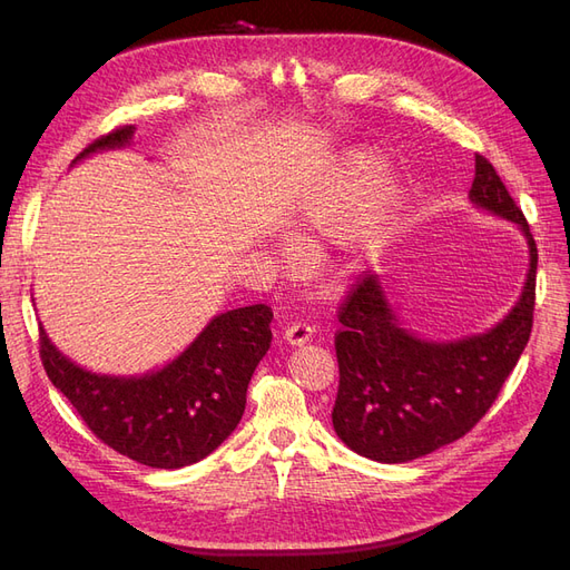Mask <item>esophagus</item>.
I'll list each match as a JSON object with an SVG mask.
<instances>
[{"mask_svg":"<svg viewBox=\"0 0 570 570\" xmlns=\"http://www.w3.org/2000/svg\"><path fill=\"white\" fill-rule=\"evenodd\" d=\"M312 335H314V327L308 325V323H292V325L285 327L283 340L287 344H292V347H302L304 342L312 340Z\"/></svg>","mask_w":570,"mask_h":570,"instance_id":"esophagus-1","label":"esophagus"}]
</instances>
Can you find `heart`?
<instances>
[{
	"label": "heart",
	"instance_id": "heart-1",
	"mask_svg": "<svg viewBox=\"0 0 570 570\" xmlns=\"http://www.w3.org/2000/svg\"><path fill=\"white\" fill-rule=\"evenodd\" d=\"M358 206V243L366 249L381 247L402 212V183L390 170H383V161L375 154L354 149L344 154L327 195L306 206L292 237L297 243H306L314 235L331 237L347 226Z\"/></svg>",
	"mask_w": 570,
	"mask_h": 570
}]
</instances>
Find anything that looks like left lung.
<instances>
[{"instance_id":"obj_1","label":"left lung","mask_w":570,"mask_h":570,"mask_svg":"<svg viewBox=\"0 0 570 570\" xmlns=\"http://www.w3.org/2000/svg\"><path fill=\"white\" fill-rule=\"evenodd\" d=\"M480 212L511 220L528 245V273L509 314L485 333L428 340L404 327L383 275H368L340 308V390L333 428L352 452L404 463L463 438L485 416L525 350L538 247L494 166L475 154L469 193Z\"/></svg>"}]
</instances>
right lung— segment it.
<instances>
[{
  "mask_svg": "<svg viewBox=\"0 0 570 570\" xmlns=\"http://www.w3.org/2000/svg\"><path fill=\"white\" fill-rule=\"evenodd\" d=\"M132 126L99 137L73 166L97 151L132 145ZM266 304L216 314L161 368L135 375L95 373L68 358L40 323L49 381L111 450L151 469H183L230 438L247 404L252 375L271 347Z\"/></svg>",
  "mask_w": 570,
  "mask_h": 570,
  "instance_id": "1",
  "label": "right lung"
}]
</instances>
